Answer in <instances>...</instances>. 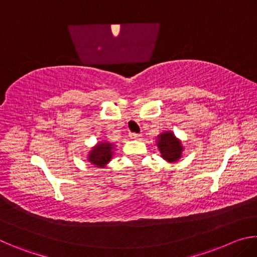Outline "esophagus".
I'll return each mask as SVG.
<instances>
[{
	"mask_svg": "<svg viewBox=\"0 0 257 257\" xmlns=\"http://www.w3.org/2000/svg\"><path fill=\"white\" fill-rule=\"evenodd\" d=\"M129 137H130V139H134V141H139V139H141V137H142V135H139V134H129Z\"/></svg>",
	"mask_w": 257,
	"mask_h": 257,
	"instance_id": "34e87169",
	"label": "esophagus"
}]
</instances>
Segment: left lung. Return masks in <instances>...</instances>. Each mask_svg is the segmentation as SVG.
Masks as SVG:
<instances>
[{
	"instance_id": "8db88e82",
	"label": "left lung",
	"mask_w": 257,
	"mask_h": 257,
	"mask_svg": "<svg viewBox=\"0 0 257 257\" xmlns=\"http://www.w3.org/2000/svg\"><path fill=\"white\" fill-rule=\"evenodd\" d=\"M156 146H158L162 159L169 163L178 162L181 159L182 152L185 150L180 139L171 130H167V132L158 135Z\"/></svg>"
}]
</instances>
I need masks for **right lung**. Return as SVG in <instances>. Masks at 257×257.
<instances>
[{
    "instance_id": "1",
    "label": "right lung",
    "mask_w": 257,
    "mask_h": 257,
    "mask_svg": "<svg viewBox=\"0 0 257 257\" xmlns=\"http://www.w3.org/2000/svg\"><path fill=\"white\" fill-rule=\"evenodd\" d=\"M115 145L107 141H101L95 144L87 154L88 162L94 165V168H105L114 154Z\"/></svg>"
}]
</instances>
